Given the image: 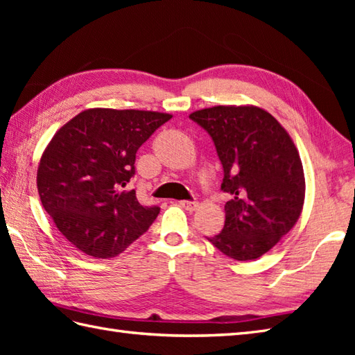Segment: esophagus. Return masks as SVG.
I'll return each instance as SVG.
<instances>
[{
    "label": "esophagus",
    "mask_w": 355,
    "mask_h": 355,
    "mask_svg": "<svg viewBox=\"0 0 355 355\" xmlns=\"http://www.w3.org/2000/svg\"><path fill=\"white\" fill-rule=\"evenodd\" d=\"M178 205L182 206L184 210H195L197 209V206H198V202L197 201H187V200H183V201H178Z\"/></svg>",
    "instance_id": "1"
}]
</instances>
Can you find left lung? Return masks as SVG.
<instances>
[{
	"instance_id": "8db88e82",
	"label": "left lung",
	"mask_w": 355,
	"mask_h": 355,
	"mask_svg": "<svg viewBox=\"0 0 355 355\" xmlns=\"http://www.w3.org/2000/svg\"><path fill=\"white\" fill-rule=\"evenodd\" d=\"M210 137L223 164L221 233L207 238L236 261L267 253L299 220L305 198L302 162L277 120L256 107H214L189 116Z\"/></svg>"
}]
</instances>
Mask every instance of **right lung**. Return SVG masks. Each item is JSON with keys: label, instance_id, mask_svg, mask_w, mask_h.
<instances>
[{"label": "right lung", "instance_id": "1", "mask_svg": "<svg viewBox=\"0 0 355 355\" xmlns=\"http://www.w3.org/2000/svg\"><path fill=\"white\" fill-rule=\"evenodd\" d=\"M171 114L137 110L82 111L49 143L37 192L58 230L93 258H112L143 235L160 207L143 206L135 189L139 148Z\"/></svg>", "mask_w": 355, "mask_h": 355}]
</instances>
